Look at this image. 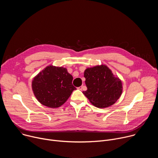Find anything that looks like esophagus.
I'll use <instances>...</instances> for the list:
<instances>
[{
  "instance_id": "obj_1",
  "label": "esophagus",
  "mask_w": 158,
  "mask_h": 158,
  "mask_svg": "<svg viewBox=\"0 0 158 158\" xmlns=\"http://www.w3.org/2000/svg\"><path fill=\"white\" fill-rule=\"evenodd\" d=\"M82 88H83V86L82 85V86H80V87H79L77 89H79V90H82Z\"/></svg>"
}]
</instances>
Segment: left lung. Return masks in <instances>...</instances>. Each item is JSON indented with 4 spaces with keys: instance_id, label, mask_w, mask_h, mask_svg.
Instances as JSON below:
<instances>
[{
    "instance_id": "left-lung-1",
    "label": "left lung",
    "mask_w": 158,
    "mask_h": 158,
    "mask_svg": "<svg viewBox=\"0 0 158 158\" xmlns=\"http://www.w3.org/2000/svg\"><path fill=\"white\" fill-rule=\"evenodd\" d=\"M84 76L87 89L82 93L96 107H109L114 104L121 96V81L106 65L87 68Z\"/></svg>"
}]
</instances>
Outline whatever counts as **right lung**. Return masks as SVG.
Here are the masks:
<instances>
[{
  "label": "right lung",
  "mask_w": 158,
  "mask_h": 158,
  "mask_svg": "<svg viewBox=\"0 0 158 158\" xmlns=\"http://www.w3.org/2000/svg\"><path fill=\"white\" fill-rule=\"evenodd\" d=\"M73 79L64 67L49 65L34 78L32 91L42 104L51 108L59 107L76 89L72 84Z\"/></svg>",
  "instance_id": "obj_1"
}]
</instances>
